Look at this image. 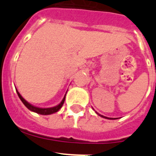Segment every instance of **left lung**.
Wrapping results in <instances>:
<instances>
[{
    "label": "left lung",
    "mask_w": 156,
    "mask_h": 156,
    "mask_svg": "<svg viewBox=\"0 0 156 156\" xmlns=\"http://www.w3.org/2000/svg\"><path fill=\"white\" fill-rule=\"evenodd\" d=\"M97 114H98V113H97ZM98 115H99V114H98ZM101 115V117H103V118H105V119H112V118H108V117L104 116V115Z\"/></svg>",
    "instance_id": "left-lung-1"
}]
</instances>
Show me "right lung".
<instances>
[{"label": "right lung", "mask_w": 156, "mask_h": 156, "mask_svg": "<svg viewBox=\"0 0 156 156\" xmlns=\"http://www.w3.org/2000/svg\"><path fill=\"white\" fill-rule=\"evenodd\" d=\"M16 91H17V94L18 95H19V98L22 101V102L25 105V106H26L28 109H30V111L32 112H34L36 113L41 114V115H51V114H53L55 113V112H57L62 107L63 104H64L65 99H66V95H65L62 101L61 102L59 103L58 105L55 106V107H51V108H39V107H36V106L30 104L28 101H27L25 100V99L22 97V95L19 94V92L17 90H16Z\"/></svg>", "instance_id": "right-lung-1"}]
</instances>
